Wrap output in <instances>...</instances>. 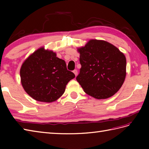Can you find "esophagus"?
Instances as JSON below:
<instances>
[{
  "label": "esophagus",
  "mask_w": 149,
  "mask_h": 149,
  "mask_svg": "<svg viewBox=\"0 0 149 149\" xmlns=\"http://www.w3.org/2000/svg\"><path fill=\"white\" fill-rule=\"evenodd\" d=\"M73 72H74V74H75V76H77V74H78V72H77V70H74L73 71Z\"/></svg>",
  "instance_id": "esophagus-1"
}]
</instances>
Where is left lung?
I'll use <instances>...</instances> for the list:
<instances>
[{
    "label": "left lung",
    "mask_w": 149,
    "mask_h": 149,
    "mask_svg": "<svg viewBox=\"0 0 149 149\" xmlns=\"http://www.w3.org/2000/svg\"><path fill=\"white\" fill-rule=\"evenodd\" d=\"M81 68L76 80L84 91L97 99L114 95L126 76V58L113 44L104 40H90L77 48Z\"/></svg>",
    "instance_id": "left-lung-1"
}]
</instances>
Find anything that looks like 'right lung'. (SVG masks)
<instances>
[{
	"mask_svg": "<svg viewBox=\"0 0 149 149\" xmlns=\"http://www.w3.org/2000/svg\"><path fill=\"white\" fill-rule=\"evenodd\" d=\"M22 87L33 99L52 102L62 96L66 84L75 77L66 68V63L52 50L43 47L35 50L22 63L20 70Z\"/></svg>",
	"mask_w": 149,
	"mask_h": 149,
	"instance_id": "right-lung-1",
	"label": "right lung"
}]
</instances>
